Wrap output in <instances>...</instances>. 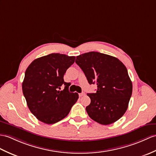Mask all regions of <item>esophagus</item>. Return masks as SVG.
Listing matches in <instances>:
<instances>
[{"instance_id":"1","label":"esophagus","mask_w":156,"mask_h":156,"mask_svg":"<svg viewBox=\"0 0 156 156\" xmlns=\"http://www.w3.org/2000/svg\"><path fill=\"white\" fill-rule=\"evenodd\" d=\"M84 95H85V93L84 92H82V93H80L79 94V96L80 97H82V96H84Z\"/></svg>"}]
</instances>
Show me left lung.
<instances>
[{"label": "left lung", "instance_id": "8db88e82", "mask_svg": "<svg viewBox=\"0 0 156 156\" xmlns=\"http://www.w3.org/2000/svg\"><path fill=\"white\" fill-rule=\"evenodd\" d=\"M90 84H96V93H88L91 100L86 108L93 120L109 125L120 118L127 110L132 94V83L127 68L117 58L98 52L76 56Z\"/></svg>", "mask_w": 156, "mask_h": 156}]
</instances>
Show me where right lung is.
<instances>
[{"mask_svg":"<svg viewBox=\"0 0 156 156\" xmlns=\"http://www.w3.org/2000/svg\"><path fill=\"white\" fill-rule=\"evenodd\" d=\"M75 56L52 53L35 59L25 72L22 85L29 110L38 120L47 124L60 121L69 114L78 99L70 92L64 75L74 62ZM64 85L65 89L60 90Z\"/></svg>","mask_w":156,"mask_h":156,"instance_id":"1","label":"right lung"}]
</instances>
